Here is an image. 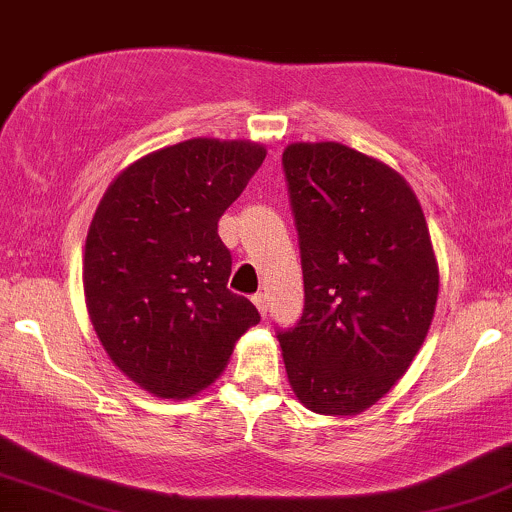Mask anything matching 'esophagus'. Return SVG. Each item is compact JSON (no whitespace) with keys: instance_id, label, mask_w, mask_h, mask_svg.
Returning <instances> with one entry per match:
<instances>
[{"instance_id":"1","label":"esophagus","mask_w":512,"mask_h":512,"mask_svg":"<svg viewBox=\"0 0 512 512\" xmlns=\"http://www.w3.org/2000/svg\"><path fill=\"white\" fill-rule=\"evenodd\" d=\"M252 303L257 305V310H260V315H262V317L267 315L269 303H267V296H264V293H255V296H252Z\"/></svg>"}]
</instances>
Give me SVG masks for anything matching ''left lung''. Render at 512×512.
Masks as SVG:
<instances>
[{
    "mask_svg": "<svg viewBox=\"0 0 512 512\" xmlns=\"http://www.w3.org/2000/svg\"><path fill=\"white\" fill-rule=\"evenodd\" d=\"M305 308L279 332L286 375L315 414L373 407L419 354L438 301V262L409 182L337 142H296L281 156Z\"/></svg>",
    "mask_w": 512,
    "mask_h": 512,
    "instance_id": "left-lung-1",
    "label": "left lung"
}]
</instances>
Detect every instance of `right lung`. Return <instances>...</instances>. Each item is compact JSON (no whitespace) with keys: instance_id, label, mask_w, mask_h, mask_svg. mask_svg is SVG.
Returning <instances> with one entry per match:
<instances>
[{"instance_id":"right-lung-1","label":"right lung","mask_w":512,"mask_h":512,"mask_svg":"<svg viewBox=\"0 0 512 512\" xmlns=\"http://www.w3.org/2000/svg\"><path fill=\"white\" fill-rule=\"evenodd\" d=\"M262 144L187 139L129 163L93 214L84 296L105 354L161 399L214 383L260 313L226 289L219 219L262 166Z\"/></svg>"}]
</instances>
